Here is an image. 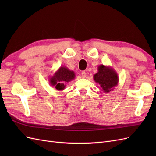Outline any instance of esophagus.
I'll use <instances>...</instances> for the list:
<instances>
[{
	"instance_id": "esophagus-1",
	"label": "esophagus",
	"mask_w": 156,
	"mask_h": 156,
	"mask_svg": "<svg viewBox=\"0 0 156 156\" xmlns=\"http://www.w3.org/2000/svg\"><path fill=\"white\" fill-rule=\"evenodd\" d=\"M81 74L83 78H86V76H87V73H86V72H84V71H82L81 72Z\"/></svg>"
}]
</instances>
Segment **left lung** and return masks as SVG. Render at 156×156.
<instances>
[{
  "mask_svg": "<svg viewBox=\"0 0 156 156\" xmlns=\"http://www.w3.org/2000/svg\"><path fill=\"white\" fill-rule=\"evenodd\" d=\"M96 83L100 86L106 93L112 91L118 85L119 76L117 72L109 66L101 64L98 66V72L93 76Z\"/></svg>",
  "mask_w": 156,
  "mask_h": 156,
  "instance_id": "1",
  "label": "left lung"
}]
</instances>
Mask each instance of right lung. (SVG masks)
Here are the masks:
<instances>
[{
  "label": "right lung",
  "mask_w": 156,
  "mask_h": 156,
  "mask_svg": "<svg viewBox=\"0 0 156 156\" xmlns=\"http://www.w3.org/2000/svg\"><path fill=\"white\" fill-rule=\"evenodd\" d=\"M75 73L66 66H61L54 75L49 78V84L56 90L62 91L64 90L66 84L75 78Z\"/></svg>",
  "instance_id": "obj_1"
}]
</instances>
